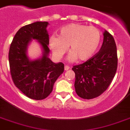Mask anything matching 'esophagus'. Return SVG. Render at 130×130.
<instances>
[{"instance_id": "1", "label": "esophagus", "mask_w": 130, "mask_h": 130, "mask_svg": "<svg viewBox=\"0 0 130 130\" xmlns=\"http://www.w3.org/2000/svg\"><path fill=\"white\" fill-rule=\"evenodd\" d=\"M69 69H70V67H69V66H68V65H65V71L69 70Z\"/></svg>"}]
</instances>
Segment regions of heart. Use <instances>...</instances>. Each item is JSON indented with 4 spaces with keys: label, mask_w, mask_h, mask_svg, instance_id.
<instances>
[{
    "label": "heart",
    "mask_w": 130,
    "mask_h": 130,
    "mask_svg": "<svg viewBox=\"0 0 130 130\" xmlns=\"http://www.w3.org/2000/svg\"><path fill=\"white\" fill-rule=\"evenodd\" d=\"M101 33L93 26H85L70 23L59 30L58 37L51 36L48 46L57 59H60L67 52L69 46V60L77 58L79 61H87L92 57L100 45Z\"/></svg>",
    "instance_id": "b5f03b06"
}]
</instances>
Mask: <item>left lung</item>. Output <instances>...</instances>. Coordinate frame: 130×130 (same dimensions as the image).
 I'll return each instance as SVG.
<instances>
[{"label": "left lung", "mask_w": 130, "mask_h": 130, "mask_svg": "<svg viewBox=\"0 0 130 130\" xmlns=\"http://www.w3.org/2000/svg\"><path fill=\"white\" fill-rule=\"evenodd\" d=\"M118 67L117 47L113 36L105 30L102 47L85 63L75 65L76 93L85 100L102 95L108 88Z\"/></svg>", "instance_id": "obj_1"}]
</instances>
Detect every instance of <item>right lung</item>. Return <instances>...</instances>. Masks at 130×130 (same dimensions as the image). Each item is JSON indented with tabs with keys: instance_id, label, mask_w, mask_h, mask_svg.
<instances>
[{
	"instance_id": "obj_1",
	"label": "right lung",
	"mask_w": 130,
	"mask_h": 130,
	"mask_svg": "<svg viewBox=\"0 0 130 130\" xmlns=\"http://www.w3.org/2000/svg\"><path fill=\"white\" fill-rule=\"evenodd\" d=\"M48 22H35L21 27L10 44L8 61L12 79L18 89L28 97L41 100L52 92L55 82L64 71L63 63H55L48 57L49 53ZM32 39L37 40L43 48V56L31 61L26 55Z\"/></svg>"
}]
</instances>
